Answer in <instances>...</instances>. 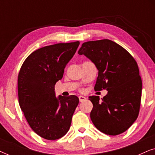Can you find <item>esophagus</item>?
<instances>
[{
	"label": "esophagus",
	"mask_w": 155,
	"mask_h": 155,
	"mask_svg": "<svg viewBox=\"0 0 155 155\" xmlns=\"http://www.w3.org/2000/svg\"><path fill=\"white\" fill-rule=\"evenodd\" d=\"M87 98L85 97H83V96H79V100L80 102H82V101H86Z\"/></svg>",
	"instance_id": "obj_1"
}]
</instances>
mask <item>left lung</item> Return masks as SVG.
I'll use <instances>...</instances> for the list:
<instances>
[{"label": "left lung", "mask_w": 155, "mask_h": 155, "mask_svg": "<svg viewBox=\"0 0 155 155\" xmlns=\"http://www.w3.org/2000/svg\"><path fill=\"white\" fill-rule=\"evenodd\" d=\"M78 54L90 58L98 69L94 90L108 91L101 101L98 96L89 97L93 124L107 135L125 132L137 119L140 107L142 80L136 61L109 39L84 42Z\"/></svg>", "instance_id": "obj_1"}]
</instances>
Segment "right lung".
I'll return each instance as SVG.
<instances>
[{"label":"right lung","instance_id":"obj_1","mask_svg":"<svg viewBox=\"0 0 155 155\" xmlns=\"http://www.w3.org/2000/svg\"><path fill=\"white\" fill-rule=\"evenodd\" d=\"M79 41L46 46L31 53L18 74V100L31 128L44 139L54 140L66 134L79 103L75 95L56 98L54 87L73 58Z\"/></svg>","mask_w":155,"mask_h":155}]
</instances>
